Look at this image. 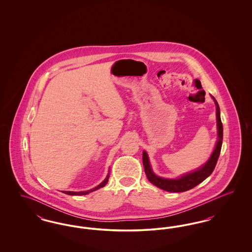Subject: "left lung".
<instances>
[{"label": "left lung", "instance_id": "1", "mask_svg": "<svg viewBox=\"0 0 252 252\" xmlns=\"http://www.w3.org/2000/svg\"><path fill=\"white\" fill-rule=\"evenodd\" d=\"M212 98L216 104V125H217V141H216L215 149L209 159L202 164L200 167L184 174L177 179H166L159 176H157L154 173L151 163L149 161V157L147 153L143 152V163H144V172L148 180L157 186L158 188L167 191V192H180L191 190L203 180H206L215 170L217 159L220 155L222 141H223V125L220 118V108L216 98L213 95Z\"/></svg>", "mask_w": 252, "mask_h": 252}]
</instances>
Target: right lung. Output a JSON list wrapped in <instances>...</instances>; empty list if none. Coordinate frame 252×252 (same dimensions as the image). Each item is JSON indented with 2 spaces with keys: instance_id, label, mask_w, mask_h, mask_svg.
<instances>
[{
  "instance_id": "add662e5",
  "label": "right lung",
  "mask_w": 252,
  "mask_h": 252,
  "mask_svg": "<svg viewBox=\"0 0 252 252\" xmlns=\"http://www.w3.org/2000/svg\"><path fill=\"white\" fill-rule=\"evenodd\" d=\"M108 178H109V171H108V175H107L106 179L103 180L99 185H97L96 187L91 189V190L82 191V192H71V191H61V192H64V193H66V194H70V195H85V194H88V193H90V192H94V191H96V190H98V189L104 187V186L108 183Z\"/></svg>"
}]
</instances>
